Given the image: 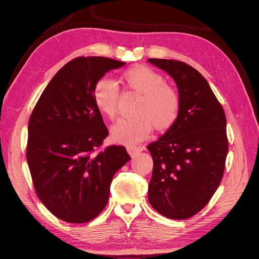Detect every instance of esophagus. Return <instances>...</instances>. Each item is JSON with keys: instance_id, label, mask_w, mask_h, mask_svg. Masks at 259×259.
Listing matches in <instances>:
<instances>
[{"instance_id": "1", "label": "esophagus", "mask_w": 259, "mask_h": 259, "mask_svg": "<svg viewBox=\"0 0 259 259\" xmlns=\"http://www.w3.org/2000/svg\"><path fill=\"white\" fill-rule=\"evenodd\" d=\"M127 149V152L131 154V155H134L140 151L144 150V147L143 146H130L126 148Z\"/></svg>"}]
</instances>
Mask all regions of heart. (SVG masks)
<instances>
[{
	"label": "heart",
	"instance_id": "obj_1",
	"mask_svg": "<svg viewBox=\"0 0 259 259\" xmlns=\"http://www.w3.org/2000/svg\"><path fill=\"white\" fill-rule=\"evenodd\" d=\"M126 88L140 94L135 112L137 114L124 117L111 128L113 142L123 145H135L146 139L152 126L166 130L173 125L180 112V96L162 74L145 66L130 68L122 73ZM93 98L98 110L113 120L117 113L120 90L117 84L108 77H101L94 86Z\"/></svg>",
	"mask_w": 259,
	"mask_h": 259
}]
</instances>
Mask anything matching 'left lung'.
<instances>
[{"instance_id":"left-lung-1","label":"left lung","mask_w":259,"mask_h":259,"mask_svg":"<svg viewBox=\"0 0 259 259\" xmlns=\"http://www.w3.org/2000/svg\"><path fill=\"white\" fill-rule=\"evenodd\" d=\"M175 80L177 121L148 145L153 159L148 199L170 219H187L204 207L222 182L228 153L226 115L205 77L186 62L149 58Z\"/></svg>"}]
</instances>
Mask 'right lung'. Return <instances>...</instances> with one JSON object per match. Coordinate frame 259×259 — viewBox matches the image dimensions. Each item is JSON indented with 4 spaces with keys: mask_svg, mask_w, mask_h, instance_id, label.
I'll return each instance as SVG.
<instances>
[{
    "mask_svg": "<svg viewBox=\"0 0 259 259\" xmlns=\"http://www.w3.org/2000/svg\"><path fill=\"white\" fill-rule=\"evenodd\" d=\"M125 62L76 57L54 75L30 115L26 156L36 195L53 215L72 224L97 217L114 174L131 156L123 146L100 149L109 132L95 106V83Z\"/></svg>",
    "mask_w": 259,
    "mask_h": 259,
    "instance_id": "1",
    "label": "right lung"
}]
</instances>
